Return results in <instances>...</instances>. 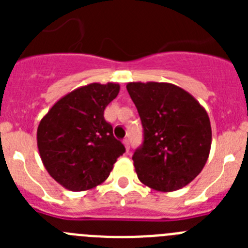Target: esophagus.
<instances>
[{
	"label": "esophagus",
	"instance_id": "obj_1",
	"mask_svg": "<svg viewBox=\"0 0 248 248\" xmlns=\"http://www.w3.org/2000/svg\"><path fill=\"white\" fill-rule=\"evenodd\" d=\"M123 144H124V146H125L126 153H129V149H130V145H129V140L128 139H124V140H123Z\"/></svg>",
	"mask_w": 248,
	"mask_h": 248
}]
</instances>
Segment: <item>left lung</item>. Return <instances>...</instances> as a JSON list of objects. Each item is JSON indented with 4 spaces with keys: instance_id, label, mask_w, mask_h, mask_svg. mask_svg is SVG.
Segmentation results:
<instances>
[{
    "instance_id": "left-lung-1",
    "label": "left lung",
    "mask_w": 248,
    "mask_h": 248,
    "mask_svg": "<svg viewBox=\"0 0 248 248\" xmlns=\"http://www.w3.org/2000/svg\"><path fill=\"white\" fill-rule=\"evenodd\" d=\"M126 89L144 128V144L133 155L139 180L171 192L201 172L211 149L207 111L185 89L159 82H130Z\"/></svg>"
}]
</instances>
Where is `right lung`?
<instances>
[{
    "label": "right lung",
    "instance_id": "right-lung-1",
    "mask_svg": "<svg viewBox=\"0 0 248 248\" xmlns=\"http://www.w3.org/2000/svg\"><path fill=\"white\" fill-rule=\"evenodd\" d=\"M118 83H91L57 100L39 122L37 146L48 174L71 191L97 187L108 179L125 148L113 135L104 109Z\"/></svg>",
    "mask_w": 248,
    "mask_h": 248
}]
</instances>
